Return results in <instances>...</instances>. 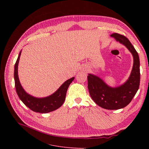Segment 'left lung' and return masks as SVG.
<instances>
[{"label":"left lung","mask_w":149,"mask_h":149,"mask_svg":"<svg viewBox=\"0 0 149 149\" xmlns=\"http://www.w3.org/2000/svg\"><path fill=\"white\" fill-rule=\"evenodd\" d=\"M111 36L126 46L134 57L130 77L120 86L112 88L98 77L89 74L88 88L91 98L97 105L105 109L117 110L127 106L137 92L140 83V64L138 54L127 37L118 33Z\"/></svg>","instance_id":"obj_1"}]
</instances>
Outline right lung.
I'll return each instance as SVG.
<instances>
[{
  "mask_svg": "<svg viewBox=\"0 0 149 149\" xmlns=\"http://www.w3.org/2000/svg\"><path fill=\"white\" fill-rule=\"evenodd\" d=\"M21 52H20L15 63L14 74L15 87L19 98L25 105L36 112L46 113L58 109L63 104L69 86L74 80V77L66 80L57 91L50 96L45 98H36L30 95L23 89L18 77V65Z\"/></svg>",
  "mask_w": 149,
  "mask_h": 149,
  "instance_id": "1",
  "label": "right lung"
}]
</instances>
